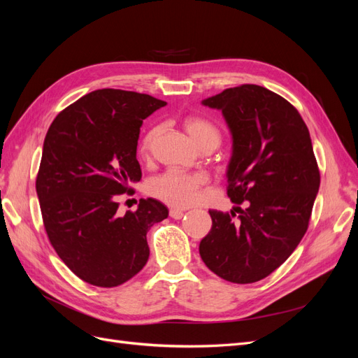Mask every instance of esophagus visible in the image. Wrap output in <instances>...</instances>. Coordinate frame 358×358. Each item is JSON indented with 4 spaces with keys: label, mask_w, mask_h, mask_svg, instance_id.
<instances>
[{
    "label": "esophagus",
    "mask_w": 358,
    "mask_h": 358,
    "mask_svg": "<svg viewBox=\"0 0 358 358\" xmlns=\"http://www.w3.org/2000/svg\"><path fill=\"white\" fill-rule=\"evenodd\" d=\"M183 210H179V209H171L170 210V218H173V220H182L183 218Z\"/></svg>",
    "instance_id": "esophagus-1"
}]
</instances>
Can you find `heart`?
I'll return each mask as SVG.
<instances>
[{
  "label": "heart",
  "mask_w": 358,
  "mask_h": 358,
  "mask_svg": "<svg viewBox=\"0 0 358 358\" xmlns=\"http://www.w3.org/2000/svg\"><path fill=\"white\" fill-rule=\"evenodd\" d=\"M187 133L200 148H206L209 145L218 146L221 142V133L208 119L200 116H188L183 121ZM159 134V128H152L145 134L140 142V155L149 157L152 152L155 140ZM206 179L201 175H189L179 170H169L162 175L154 178L149 182L148 189L150 196L164 201L173 208H187L197 200L199 192L204 185Z\"/></svg>",
  "instance_id": "obj_1"
}]
</instances>
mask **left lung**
Returning a JSON list of instances; mask_svg holds the SVG:
<instances>
[{
    "label": "left lung",
    "instance_id": "obj_1",
    "mask_svg": "<svg viewBox=\"0 0 358 358\" xmlns=\"http://www.w3.org/2000/svg\"><path fill=\"white\" fill-rule=\"evenodd\" d=\"M221 110L233 140L227 166L236 213L209 210L212 229L200 257L215 275L252 284L276 270L300 243L320 189L309 129L282 96L258 85L229 88L201 101Z\"/></svg>",
    "mask_w": 358,
    "mask_h": 358
}]
</instances>
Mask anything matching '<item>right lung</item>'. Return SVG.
Returning a JSON list of instances; mask_svg holds the SVG:
<instances>
[{
	"label": "right lung",
	"instance_id": "obj_1",
	"mask_svg": "<svg viewBox=\"0 0 358 358\" xmlns=\"http://www.w3.org/2000/svg\"><path fill=\"white\" fill-rule=\"evenodd\" d=\"M166 104L148 94L96 90L48 129L36 182L43 222L64 264L91 285L112 288L137 275L149 258V229L169 216L155 199L117 212L119 196L142 178L140 127Z\"/></svg>",
	"mask_w": 358,
	"mask_h": 358
}]
</instances>
